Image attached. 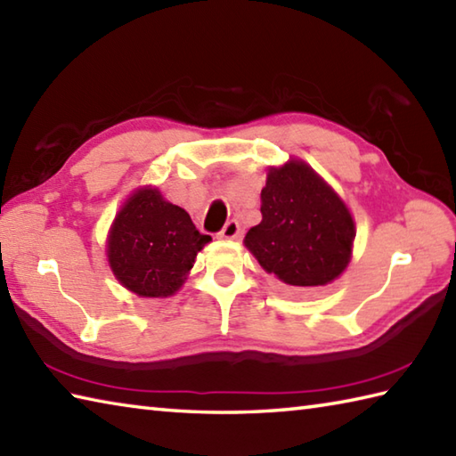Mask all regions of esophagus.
<instances>
[{
  "mask_svg": "<svg viewBox=\"0 0 456 456\" xmlns=\"http://www.w3.org/2000/svg\"><path fill=\"white\" fill-rule=\"evenodd\" d=\"M239 233H240L239 223H237L235 219H229V221L225 223V227L221 229L219 237H221V239H235V237H239Z\"/></svg>",
  "mask_w": 456,
  "mask_h": 456,
  "instance_id": "esophagus-1",
  "label": "esophagus"
}]
</instances>
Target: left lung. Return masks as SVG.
<instances>
[{"label": "left lung", "instance_id": "left-lung-1", "mask_svg": "<svg viewBox=\"0 0 456 456\" xmlns=\"http://www.w3.org/2000/svg\"><path fill=\"white\" fill-rule=\"evenodd\" d=\"M263 221L245 245L266 273L292 289L324 287L350 263L354 219L344 201L305 162L271 167L261 191Z\"/></svg>", "mask_w": 456, "mask_h": 456}]
</instances>
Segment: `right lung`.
I'll return each instance as SVG.
<instances>
[{
	"label": "right lung",
	"mask_w": 456,
	"mask_h": 456,
	"mask_svg": "<svg viewBox=\"0 0 456 456\" xmlns=\"http://www.w3.org/2000/svg\"><path fill=\"white\" fill-rule=\"evenodd\" d=\"M211 237L200 233L190 213L164 201L158 190H138L109 235V263L124 287L140 297H169L182 287L195 256Z\"/></svg>",
	"instance_id": "obj_1"
}]
</instances>
